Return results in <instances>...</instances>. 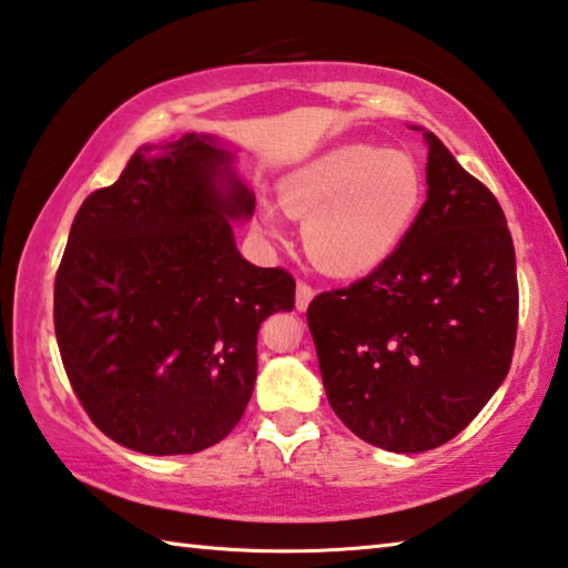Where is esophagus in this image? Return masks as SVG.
I'll list each match as a JSON object with an SVG mask.
<instances>
[{"instance_id": "34e87169", "label": "esophagus", "mask_w": 568, "mask_h": 568, "mask_svg": "<svg viewBox=\"0 0 568 568\" xmlns=\"http://www.w3.org/2000/svg\"><path fill=\"white\" fill-rule=\"evenodd\" d=\"M313 295H315V291L307 283H297V287H295V307L297 311H307V305H311V301H313Z\"/></svg>"}]
</instances>
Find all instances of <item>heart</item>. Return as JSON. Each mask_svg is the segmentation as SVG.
Here are the masks:
<instances>
[{
    "mask_svg": "<svg viewBox=\"0 0 568 568\" xmlns=\"http://www.w3.org/2000/svg\"><path fill=\"white\" fill-rule=\"evenodd\" d=\"M426 182L408 152L348 145L325 152L281 185L285 213L305 217L303 245L335 275H361L396 253L418 220ZM265 227L275 230L273 210Z\"/></svg>",
    "mask_w": 568,
    "mask_h": 568,
    "instance_id": "obj_1",
    "label": "heart"
}]
</instances>
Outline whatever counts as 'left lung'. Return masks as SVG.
I'll use <instances>...</instances> for the list:
<instances>
[{
    "label": "left lung",
    "instance_id": "8db88e82",
    "mask_svg": "<svg viewBox=\"0 0 568 568\" xmlns=\"http://www.w3.org/2000/svg\"><path fill=\"white\" fill-rule=\"evenodd\" d=\"M423 138L428 192L406 240L307 305L335 416L393 454L444 446L478 416L511 368L518 325L501 205L434 132Z\"/></svg>",
    "mask_w": 568,
    "mask_h": 568
}]
</instances>
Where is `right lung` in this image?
Here are the masks:
<instances>
[{
  "label": "right lung",
  "instance_id": "obj_1",
  "mask_svg": "<svg viewBox=\"0 0 568 568\" xmlns=\"http://www.w3.org/2000/svg\"><path fill=\"white\" fill-rule=\"evenodd\" d=\"M213 134L142 145L77 210L54 277V333L72 390L114 444L148 456L215 446L243 418L257 331L293 311L295 281L255 267L233 220L255 195Z\"/></svg>",
  "mask_w": 568,
  "mask_h": 568
}]
</instances>
